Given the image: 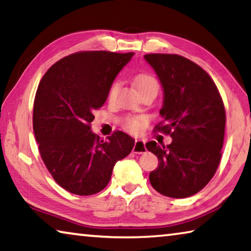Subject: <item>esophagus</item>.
I'll return each mask as SVG.
<instances>
[{"instance_id":"1","label":"esophagus","mask_w":251,"mask_h":251,"mask_svg":"<svg viewBox=\"0 0 251 251\" xmlns=\"http://www.w3.org/2000/svg\"><path fill=\"white\" fill-rule=\"evenodd\" d=\"M133 151L135 154H142V152L146 151V143L142 141V139H136Z\"/></svg>"}]
</instances>
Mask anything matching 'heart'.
Masks as SVG:
<instances>
[{"label":"heart","mask_w":251,"mask_h":251,"mask_svg":"<svg viewBox=\"0 0 251 251\" xmlns=\"http://www.w3.org/2000/svg\"><path fill=\"white\" fill-rule=\"evenodd\" d=\"M135 86L137 88V91L145 90V88H148V87H154L158 90V83H157V80L151 75L138 76V77L135 79ZM117 87H118L117 82L112 84V86H110L109 92H108L109 99H112L114 94H115ZM143 123H144V118L142 117H128L126 118L125 121V127L127 130L131 131V133H137V131H139V129L142 128Z\"/></svg>","instance_id":"1"}]
</instances>
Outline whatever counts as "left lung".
<instances>
[{"label": "left lung", "instance_id": "8db88e82", "mask_svg": "<svg viewBox=\"0 0 251 251\" xmlns=\"http://www.w3.org/2000/svg\"><path fill=\"white\" fill-rule=\"evenodd\" d=\"M163 87L161 126L167 146L151 141L146 148L158 158L150 174L157 192L172 198L198 193L215 175L222 157L226 114L214 80L201 66L176 54L144 56Z\"/></svg>", "mask_w": 251, "mask_h": 251}]
</instances>
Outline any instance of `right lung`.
<instances>
[{
    "label": "right lung",
    "mask_w": 251,
    "mask_h": 251,
    "mask_svg": "<svg viewBox=\"0 0 251 251\" xmlns=\"http://www.w3.org/2000/svg\"><path fill=\"white\" fill-rule=\"evenodd\" d=\"M134 53L91 50L69 55L46 72L37 87L33 129L42 159L67 192L88 196L103 190L118 160L135 141L115 131L107 141L91 129L94 110L107 100L117 74Z\"/></svg>",
    "instance_id": "1"
}]
</instances>
